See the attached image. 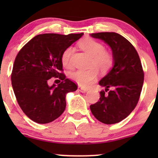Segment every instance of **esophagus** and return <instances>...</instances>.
I'll return each mask as SVG.
<instances>
[{
    "label": "esophagus",
    "instance_id": "34e87169",
    "mask_svg": "<svg viewBox=\"0 0 158 158\" xmlns=\"http://www.w3.org/2000/svg\"><path fill=\"white\" fill-rule=\"evenodd\" d=\"M78 90L80 91L81 92H86L89 89L86 88H84V87H82V86H79L78 87Z\"/></svg>",
    "mask_w": 158,
    "mask_h": 158
}]
</instances>
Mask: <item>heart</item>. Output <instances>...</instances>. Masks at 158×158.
Instances as JSON below:
<instances>
[{
	"label": "heart",
	"instance_id": "b5f03b06",
	"mask_svg": "<svg viewBox=\"0 0 158 158\" xmlns=\"http://www.w3.org/2000/svg\"><path fill=\"white\" fill-rule=\"evenodd\" d=\"M80 48L92 57L90 69L87 70H76L70 74V78L78 85L82 87H89L95 82L98 76V69L101 72H107L111 69L114 63L112 54L105 50L103 44L89 37H85L79 43ZM73 48L68 47L63 52L61 56L62 64L67 69L73 67L71 56Z\"/></svg>",
	"mask_w": 158,
	"mask_h": 158
}]
</instances>
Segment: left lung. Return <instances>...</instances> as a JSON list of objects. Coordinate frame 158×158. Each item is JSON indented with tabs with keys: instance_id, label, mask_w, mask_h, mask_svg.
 <instances>
[{
	"instance_id": "obj_1",
	"label": "left lung",
	"mask_w": 158,
	"mask_h": 158,
	"mask_svg": "<svg viewBox=\"0 0 158 158\" xmlns=\"http://www.w3.org/2000/svg\"><path fill=\"white\" fill-rule=\"evenodd\" d=\"M90 36L107 44L114 58L113 67L98 82L106 89L100 92L99 101L91 105V111L102 123H118L128 117L139 100L144 82L141 60L133 45L118 33L102 32Z\"/></svg>"
}]
</instances>
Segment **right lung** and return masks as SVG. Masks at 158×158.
<instances>
[{"label": "right lung", "mask_w": 158, "mask_h": 158, "mask_svg": "<svg viewBox=\"0 0 158 158\" xmlns=\"http://www.w3.org/2000/svg\"><path fill=\"white\" fill-rule=\"evenodd\" d=\"M82 35L40 34L19 51L11 74L12 87L22 111L33 122L47 124L60 117L66 109V94L77 89L60 71L63 52ZM52 77L62 82L50 87L48 79Z\"/></svg>", "instance_id": "add662e5"}]
</instances>
